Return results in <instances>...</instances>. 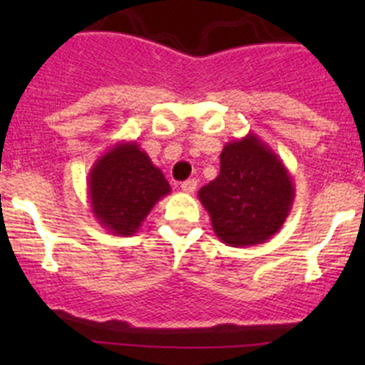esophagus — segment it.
I'll list each match as a JSON object with an SVG mask.
<instances>
[{
  "instance_id": "esophagus-1",
  "label": "esophagus",
  "mask_w": 365,
  "mask_h": 365,
  "mask_svg": "<svg viewBox=\"0 0 365 365\" xmlns=\"http://www.w3.org/2000/svg\"><path fill=\"white\" fill-rule=\"evenodd\" d=\"M196 189H197V180L190 178V180H187V182L182 183V190H183V192L192 194Z\"/></svg>"
}]
</instances>
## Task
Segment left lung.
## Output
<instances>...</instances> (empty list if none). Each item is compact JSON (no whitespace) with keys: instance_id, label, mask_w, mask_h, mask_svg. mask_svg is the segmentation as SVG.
<instances>
[{"instance_id":"left-lung-1","label":"left lung","mask_w":365,"mask_h":365,"mask_svg":"<svg viewBox=\"0 0 365 365\" xmlns=\"http://www.w3.org/2000/svg\"><path fill=\"white\" fill-rule=\"evenodd\" d=\"M197 196L220 242L252 247L281 230L295 201V185L284 162L251 132L226 143L219 176Z\"/></svg>"}]
</instances>
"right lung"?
<instances>
[{
  "label": "right lung",
  "instance_id": "right-lung-1",
  "mask_svg": "<svg viewBox=\"0 0 365 365\" xmlns=\"http://www.w3.org/2000/svg\"><path fill=\"white\" fill-rule=\"evenodd\" d=\"M169 192L164 173L135 141H118L88 173L91 213L116 237L138 233L153 206Z\"/></svg>",
  "mask_w": 365,
  "mask_h": 365
}]
</instances>
